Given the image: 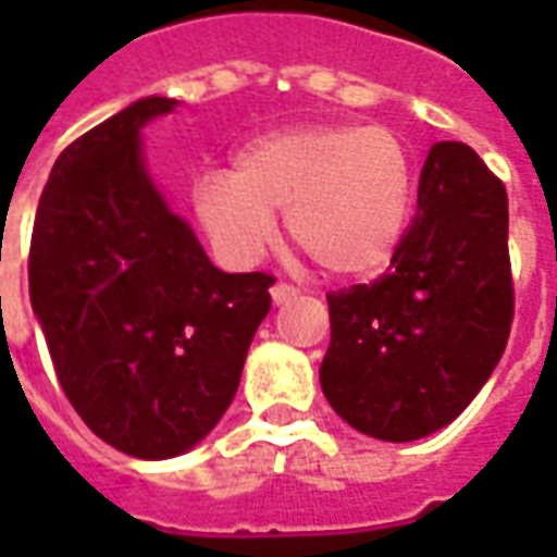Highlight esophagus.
I'll return each instance as SVG.
<instances>
[{"label": "esophagus", "instance_id": "1", "mask_svg": "<svg viewBox=\"0 0 557 557\" xmlns=\"http://www.w3.org/2000/svg\"><path fill=\"white\" fill-rule=\"evenodd\" d=\"M292 298H298V289H295V286H289V283H274V286H271V301L277 304H289Z\"/></svg>", "mask_w": 557, "mask_h": 557}]
</instances>
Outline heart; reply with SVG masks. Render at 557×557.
<instances>
[{"label": "heart", "instance_id": "1", "mask_svg": "<svg viewBox=\"0 0 557 557\" xmlns=\"http://www.w3.org/2000/svg\"><path fill=\"white\" fill-rule=\"evenodd\" d=\"M418 194L414 158L391 127L304 125L235 151L232 170L190 184V208L226 265H253L286 211L292 242L327 274H373L406 235Z\"/></svg>", "mask_w": 557, "mask_h": 557}]
</instances>
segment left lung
<instances>
[{
    "label": "left lung",
    "instance_id": "1",
    "mask_svg": "<svg viewBox=\"0 0 557 557\" xmlns=\"http://www.w3.org/2000/svg\"><path fill=\"white\" fill-rule=\"evenodd\" d=\"M319 382L331 409L382 442L459 418L498 367L513 325L507 190L466 143H435L418 214L373 283L327 295Z\"/></svg>",
    "mask_w": 557,
    "mask_h": 557
}]
</instances>
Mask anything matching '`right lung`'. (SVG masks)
<instances>
[{
	"label": "right lung",
	"instance_id": "right-lung-1",
	"mask_svg": "<svg viewBox=\"0 0 557 557\" xmlns=\"http://www.w3.org/2000/svg\"><path fill=\"white\" fill-rule=\"evenodd\" d=\"M175 103L143 98L74 139L29 247L32 310L59 385L98 438L139 459L184 454L218 426L274 286L211 265L151 182L139 131Z\"/></svg>",
	"mask_w": 557,
	"mask_h": 557
}]
</instances>
